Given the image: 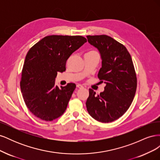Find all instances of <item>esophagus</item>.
<instances>
[{
    "mask_svg": "<svg viewBox=\"0 0 160 160\" xmlns=\"http://www.w3.org/2000/svg\"><path fill=\"white\" fill-rule=\"evenodd\" d=\"M77 88H79V89H83V86L81 85V84H77Z\"/></svg>",
    "mask_w": 160,
    "mask_h": 160,
    "instance_id": "obj_1",
    "label": "esophagus"
}]
</instances>
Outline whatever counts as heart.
<instances>
[{"mask_svg":"<svg viewBox=\"0 0 160 160\" xmlns=\"http://www.w3.org/2000/svg\"><path fill=\"white\" fill-rule=\"evenodd\" d=\"M95 52V51H91V52H89L88 53H91V52ZM88 53H87V54H88Z\"/></svg>","mask_w":160,"mask_h":160,"instance_id":"b5f03b06","label":"heart"}]
</instances>
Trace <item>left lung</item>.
<instances>
[{
    "label": "left lung",
    "instance_id": "1",
    "mask_svg": "<svg viewBox=\"0 0 160 160\" xmlns=\"http://www.w3.org/2000/svg\"><path fill=\"white\" fill-rule=\"evenodd\" d=\"M87 38L99 51L102 67L98 76L106 84L99 95L89 89L87 109L98 122H112L126 112L136 91L137 77L132 57L126 47L109 36L88 35Z\"/></svg>",
    "mask_w": 160,
    "mask_h": 160
}]
</instances>
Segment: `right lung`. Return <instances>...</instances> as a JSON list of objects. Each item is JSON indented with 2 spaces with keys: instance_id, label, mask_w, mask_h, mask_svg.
Masks as SVG:
<instances>
[{
  "instance_id": "add662e5",
  "label": "right lung",
  "mask_w": 160,
  "mask_h": 160,
  "mask_svg": "<svg viewBox=\"0 0 160 160\" xmlns=\"http://www.w3.org/2000/svg\"><path fill=\"white\" fill-rule=\"evenodd\" d=\"M86 42L82 36L49 35L28 51L20 86L24 101L35 117L51 122L63 114L76 85L55 86L57 72L66 70L67 60Z\"/></svg>"
}]
</instances>
